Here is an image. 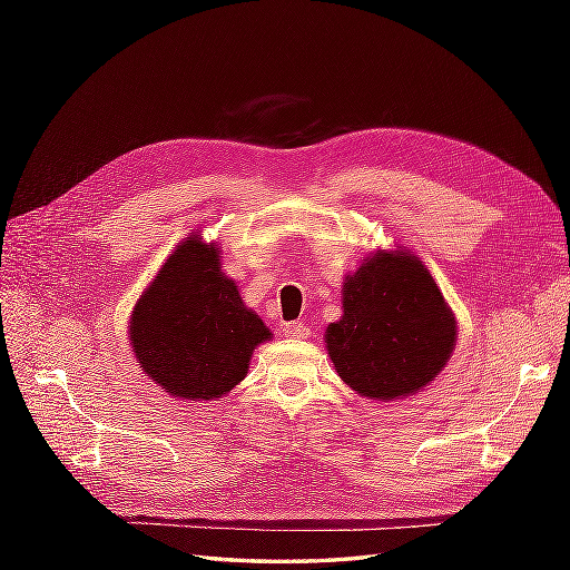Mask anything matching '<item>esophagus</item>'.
I'll use <instances>...</instances> for the list:
<instances>
[{
	"mask_svg": "<svg viewBox=\"0 0 570 570\" xmlns=\"http://www.w3.org/2000/svg\"><path fill=\"white\" fill-rule=\"evenodd\" d=\"M283 335L289 340H304L308 337V327L302 321H289L283 325Z\"/></svg>",
	"mask_w": 570,
	"mask_h": 570,
	"instance_id": "34e87169",
	"label": "esophagus"
}]
</instances>
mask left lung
Returning a JSON list of instances; mask_svg holds the SVG:
<instances>
[{
    "label": "left lung",
    "mask_w": 570,
    "mask_h": 570,
    "mask_svg": "<svg viewBox=\"0 0 570 570\" xmlns=\"http://www.w3.org/2000/svg\"><path fill=\"white\" fill-rule=\"evenodd\" d=\"M344 314L325 331L337 375L356 394L394 402L435 381L456 318L433 275L406 249H377L342 285Z\"/></svg>",
    "instance_id": "obj_1"
}]
</instances>
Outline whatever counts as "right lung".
Masks as SVG:
<instances>
[{
	"label": "right lung",
	"instance_id": "add662e5",
	"mask_svg": "<svg viewBox=\"0 0 570 570\" xmlns=\"http://www.w3.org/2000/svg\"><path fill=\"white\" fill-rule=\"evenodd\" d=\"M128 337L137 366L164 392L209 402L243 383L271 331L220 271L218 245L189 235L137 299Z\"/></svg>",
	"mask_w": 570,
	"mask_h": 570
}]
</instances>
